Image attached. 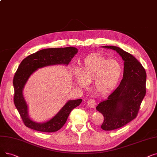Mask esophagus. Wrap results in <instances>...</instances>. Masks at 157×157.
Segmentation results:
<instances>
[{"mask_svg": "<svg viewBox=\"0 0 157 157\" xmlns=\"http://www.w3.org/2000/svg\"><path fill=\"white\" fill-rule=\"evenodd\" d=\"M95 101L94 99H90L87 101V105L88 106H89L91 108H94L95 106Z\"/></svg>", "mask_w": 157, "mask_h": 157, "instance_id": "esophagus-1", "label": "esophagus"}]
</instances>
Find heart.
I'll return each mask as SVG.
<instances>
[{"label":"heart","mask_w":157,"mask_h":157,"mask_svg":"<svg viewBox=\"0 0 157 157\" xmlns=\"http://www.w3.org/2000/svg\"><path fill=\"white\" fill-rule=\"evenodd\" d=\"M123 73V67L118 60L102 56L86 58L81 71H74V78L81 88H87L94 81L97 91L101 94L112 92L117 86Z\"/></svg>","instance_id":"1"}]
</instances>
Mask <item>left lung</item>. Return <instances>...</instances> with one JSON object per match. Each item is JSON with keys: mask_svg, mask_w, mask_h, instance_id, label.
Masks as SVG:
<instances>
[{"mask_svg": "<svg viewBox=\"0 0 157 157\" xmlns=\"http://www.w3.org/2000/svg\"><path fill=\"white\" fill-rule=\"evenodd\" d=\"M102 47L115 51L124 60L123 78L120 85L96 107L104 116L101 128L110 131L124 126L137 117L146 95V72L131 54L116 46Z\"/></svg>", "mask_w": 157, "mask_h": 157, "instance_id": "obj_1", "label": "left lung"}]
</instances>
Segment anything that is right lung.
<instances>
[{
  "instance_id": "1",
  "label": "right lung",
  "mask_w": 157,
  "mask_h": 157,
  "mask_svg": "<svg viewBox=\"0 0 157 157\" xmlns=\"http://www.w3.org/2000/svg\"><path fill=\"white\" fill-rule=\"evenodd\" d=\"M78 52V50L74 47L45 49L31 54L20 63L13 81L15 90L14 103L27 127L42 132H56L65 124L71 112L81 104V99L68 101L52 119L44 122H36L29 117L28 106L23 95L24 88L33 72L47 66H67Z\"/></svg>"
}]
</instances>
